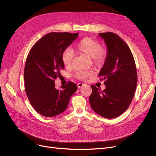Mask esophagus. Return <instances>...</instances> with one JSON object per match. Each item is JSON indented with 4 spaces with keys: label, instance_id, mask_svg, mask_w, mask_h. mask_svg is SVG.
<instances>
[{
    "label": "esophagus",
    "instance_id": "esophagus-1",
    "mask_svg": "<svg viewBox=\"0 0 156 156\" xmlns=\"http://www.w3.org/2000/svg\"><path fill=\"white\" fill-rule=\"evenodd\" d=\"M85 85V83H78V88H80V87H82V86H83Z\"/></svg>",
    "mask_w": 156,
    "mask_h": 156
}]
</instances>
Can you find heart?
<instances>
[{
    "label": "heart",
    "instance_id": "heart-1",
    "mask_svg": "<svg viewBox=\"0 0 156 156\" xmlns=\"http://www.w3.org/2000/svg\"><path fill=\"white\" fill-rule=\"evenodd\" d=\"M74 50L80 53L85 54L91 57V61L97 66L102 65L105 61L107 51L101 47L100 43L91 37H84L81 39L74 47ZM73 53L69 49H66L62 54L63 65L66 68L72 66ZM94 73L92 70H78L76 72L75 76L78 79L84 80L91 77Z\"/></svg>",
    "mask_w": 156,
    "mask_h": 156
}]
</instances>
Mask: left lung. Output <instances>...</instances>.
<instances>
[{"mask_svg": "<svg viewBox=\"0 0 156 156\" xmlns=\"http://www.w3.org/2000/svg\"><path fill=\"white\" fill-rule=\"evenodd\" d=\"M106 43L107 55L99 72L100 80H105V89L91 85L89 98L91 108L100 116L112 119L129 108L137 85L136 67L133 53L127 44L117 34L100 33Z\"/></svg>", "mask_w": 156, "mask_h": 156, "instance_id": "obj_1", "label": "left lung"}]
</instances>
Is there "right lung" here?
Returning a JSON list of instances; mask_svg holds the SVG:
<instances>
[{
  "label": "right lung",
  "instance_id": "1",
  "mask_svg": "<svg viewBox=\"0 0 156 156\" xmlns=\"http://www.w3.org/2000/svg\"><path fill=\"white\" fill-rule=\"evenodd\" d=\"M78 34L51 32L31 47L24 68L25 90L31 105L43 116L53 117L65 111L78 87L69 82L61 90L55 88V80L65 69L62 54Z\"/></svg>",
  "mask_w": 156,
  "mask_h": 156
}]
</instances>
